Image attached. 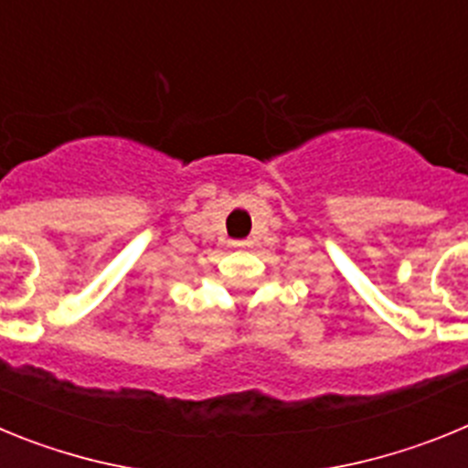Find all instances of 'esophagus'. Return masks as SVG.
Returning a JSON list of instances; mask_svg holds the SVG:
<instances>
[{
	"instance_id": "1",
	"label": "esophagus",
	"mask_w": 468,
	"mask_h": 468,
	"mask_svg": "<svg viewBox=\"0 0 468 468\" xmlns=\"http://www.w3.org/2000/svg\"><path fill=\"white\" fill-rule=\"evenodd\" d=\"M248 246H250V241H231V248H239V250H243Z\"/></svg>"
}]
</instances>
